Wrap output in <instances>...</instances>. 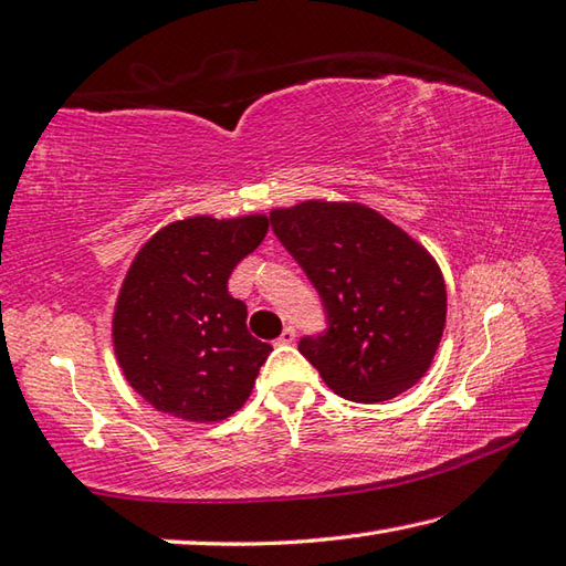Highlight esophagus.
Wrapping results in <instances>:
<instances>
[{
  "label": "esophagus",
  "mask_w": 566,
  "mask_h": 566,
  "mask_svg": "<svg viewBox=\"0 0 566 566\" xmlns=\"http://www.w3.org/2000/svg\"><path fill=\"white\" fill-rule=\"evenodd\" d=\"M294 338H296V331H294L292 326H286V328L282 331V336L276 338V343H280V346H292Z\"/></svg>",
  "instance_id": "1"
}]
</instances>
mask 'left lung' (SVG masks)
<instances>
[{
  "label": "left lung",
  "mask_w": 566,
  "mask_h": 566,
  "mask_svg": "<svg viewBox=\"0 0 566 566\" xmlns=\"http://www.w3.org/2000/svg\"><path fill=\"white\" fill-rule=\"evenodd\" d=\"M324 302L328 328L298 353L350 402H385L429 370L447 324L437 260L378 210L304 201L270 213Z\"/></svg>",
  "instance_id": "left-lung-1"
}]
</instances>
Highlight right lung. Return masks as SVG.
Masks as SVG:
<instances>
[{
  "label": "right lung",
  "instance_id": "1",
  "mask_svg": "<svg viewBox=\"0 0 566 566\" xmlns=\"http://www.w3.org/2000/svg\"><path fill=\"white\" fill-rule=\"evenodd\" d=\"M268 228V216L184 218L129 264L113 316L115 356L154 409L220 422L245 405L272 346L250 334L248 306L228 280Z\"/></svg>",
  "mask_w": 566,
  "mask_h": 566
}]
</instances>
